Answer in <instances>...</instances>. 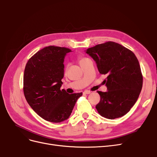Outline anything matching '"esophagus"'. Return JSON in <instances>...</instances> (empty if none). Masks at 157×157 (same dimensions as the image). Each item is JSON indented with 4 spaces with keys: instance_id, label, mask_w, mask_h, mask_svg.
<instances>
[{
    "instance_id": "obj_1",
    "label": "esophagus",
    "mask_w": 157,
    "mask_h": 157,
    "mask_svg": "<svg viewBox=\"0 0 157 157\" xmlns=\"http://www.w3.org/2000/svg\"><path fill=\"white\" fill-rule=\"evenodd\" d=\"M90 93H91V92L88 91V90H85V91L83 92L84 94H90Z\"/></svg>"
}]
</instances>
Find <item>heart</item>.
<instances>
[{"mask_svg":"<svg viewBox=\"0 0 157 157\" xmlns=\"http://www.w3.org/2000/svg\"><path fill=\"white\" fill-rule=\"evenodd\" d=\"M88 58H80L78 59V61H79V63L81 64L82 62H84V61L85 60H86Z\"/></svg>","mask_w":157,"mask_h":157,"instance_id":"1","label":"heart"}]
</instances>
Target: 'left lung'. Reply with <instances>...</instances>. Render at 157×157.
<instances>
[{"label": "left lung", "mask_w": 157, "mask_h": 157, "mask_svg": "<svg viewBox=\"0 0 157 157\" xmlns=\"http://www.w3.org/2000/svg\"><path fill=\"white\" fill-rule=\"evenodd\" d=\"M100 74L107 75V91H98L100 101L96 106L101 116L115 119L125 115L134 106L143 86L139 61L132 51L114 42L88 48Z\"/></svg>", "instance_id": "1"}]
</instances>
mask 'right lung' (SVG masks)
Returning <instances> with one entry per match:
<instances>
[{"label": "right lung", "instance_id": "obj_1", "mask_svg": "<svg viewBox=\"0 0 157 157\" xmlns=\"http://www.w3.org/2000/svg\"><path fill=\"white\" fill-rule=\"evenodd\" d=\"M71 50L50 46L38 51L27 61L23 75L26 100L38 115L51 122L67 120L82 93L69 94L60 90L64 59Z\"/></svg>", "mask_w": 157, "mask_h": 157}]
</instances>
